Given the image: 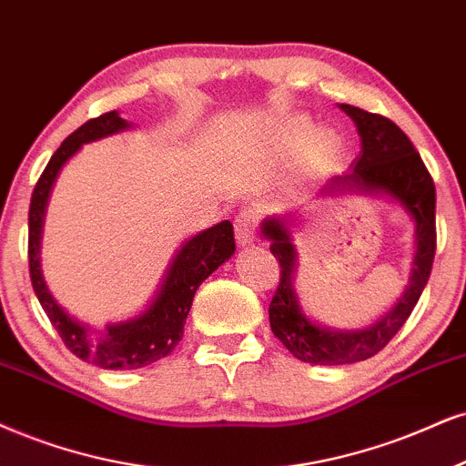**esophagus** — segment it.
Here are the masks:
<instances>
[{
  "instance_id": "1",
  "label": "esophagus",
  "mask_w": 466,
  "mask_h": 466,
  "mask_svg": "<svg viewBox=\"0 0 466 466\" xmlns=\"http://www.w3.org/2000/svg\"><path fill=\"white\" fill-rule=\"evenodd\" d=\"M257 222H259V218H257V211L255 209H242L238 216H235V238H238L239 244H250L255 242L257 238Z\"/></svg>"
}]
</instances>
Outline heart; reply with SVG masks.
<instances>
[{
  "mask_svg": "<svg viewBox=\"0 0 466 466\" xmlns=\"http://www.w3.org/2000/svg\"><path fill=\"white\" fill-rule=\"evenodd\" d=\"M307 134H309L307 120H291V123L287 125L283 131V142L289 147L298 145V142H300ZM309 148H311V153L315 155V157H332V155H337L339 148H341V140H339V136L335 134V131L321 129L311 137Z\"/></svg>",
  "mask_w": 466,
  "mask_h": 466,
  "instance_id": "obj_1",
  "label": "heart"
}]
</instances>
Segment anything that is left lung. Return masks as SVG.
Segmentation results:
<instances>
[{"instance_id":"8db88e82","label":"left lung","mask_w":466,"mask_h":466,"mask_svg":"<svg viewBox=\"0 0 466 466\" xmlns=\"http://www.w3.org/2000/svg\"><path fill=\"white\" fill-rule=\"evenodd\" d=\"M341 110L356 123L360 136V155L350 175L335 177L324 187L326 192L343 186L382 189L400 200L415 218L417 255L412 266L410 285L400 298L391 313L363 332H332L319 329L304 318L298 307L291 277L296 266V248L291 235L279 220L263 224V233L269 239V250L280 266L279 287L269 302V326L296 359L313 365H348L376 356L387 346L398 330L410 318L412 309L421 298L430 272H432L436 252V189L421 155L415 151L409 136L391 118L373 114L343 103Z\"/></svg>"}]
</instances>
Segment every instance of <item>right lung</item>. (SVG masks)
I'll use <instances>...</instances> for the list:
<instances>
[{
    "label": "right lung",
    "instance_id": "obj_1",
    "mask_svg": "<svg viewBox=\"0 0 466 466\" xmlns=\"http://www.w3.org/2000/svg\"><path fill=\"white\" fill-rule=\"evenodd\" d=\"M127 127L116 112H106L101 116L86 120L79 129L62 142L60 148L51 155L49 164L45 166L43 175L36 181L30 200V214H27V259H30V279L34 294L40 307L45 309L54 329L57 330L65 346L77 359L93 363L103 370H137L159 359L168 356L183 337L189 307L198 285L209 277L218 266H222L235 250L233 224L224 220L207 231L194 235L186 246L177 252L175 261L166 274V280L159 294L151 302L145 313L125 324L107 326L106 332L93 335L86 326L57 307L47 291L43 274H40L38 248L40 231H43V216L47 198L54 186L56 175L73 153L79 151L84 142L99 140L103 136L116 134Z\"/></svg>",
    "mask_w": 466,
    "mask_h": 466
}]
</instances>
